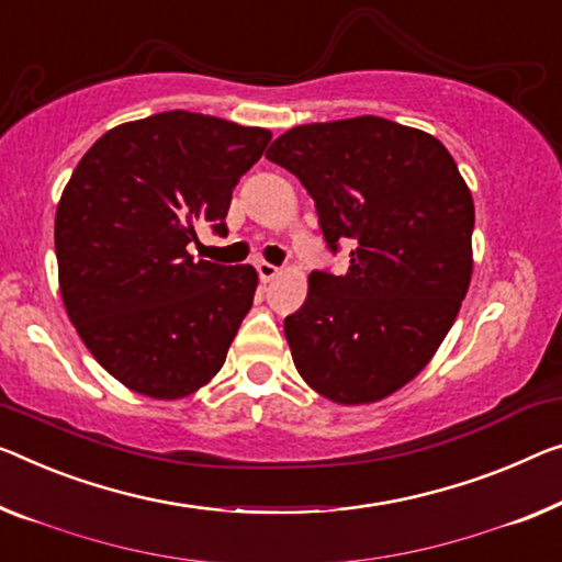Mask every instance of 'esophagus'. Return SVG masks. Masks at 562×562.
I'll use <instances>...</instances> for the list:
<instances>
[{"mask_svg":"<svg viewBox=\"0 0 562 562\" xmlns=\"http://www.w3.org/2000/svg\"><path fill=\"white\" fill-rule=\"evenodd\" d=\"M257 274L262 282H272L280 274V270L270 262H257Z\"/></svg>","mask_w":562,"mask_h":562,"instance_id":"34e87169","label":"esophagus"}]
</instances>
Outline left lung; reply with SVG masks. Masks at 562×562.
Masks as SVG:
<instances>
[{
    "mask_svg": "<svg viewBox=\"0 0 562 562\" xmlns=\"http://www.w3.org/2000/svg\"><path fill=\"white\" fill-rule=\"evenodd\" d=\"M267 158L313 196L346 274L310 272L284 317L292 361L335 404H373L431 361L472 280V191L429 133L379 115L295 125Z\"/></svg>",
    "mask_w": 562,
    "mask_h": 562,
    "instance_id": "left-lung-1",
    "label": "left lung"
}]
</instances>
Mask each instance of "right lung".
<instances>
[{
    "instance_id": "right-lung-1",
    "label": "right lung",
    "mask_w": 562,
    "mask_h": 562,
    "mask_svg": "<svg viewBox=\"0 0 562 562\" xmlns=\"http://www.w3.org/2000/svg\"><path fill=\"white\" fill-rule=\"evenodd\" d=\"M272 133L189 111L100 136L67 181L55 255L67 317L131 391L183 398L220 373L252 307V265L187 252L201 227L227 234L232 189Z\"/></svg>"
}]
</instances>
